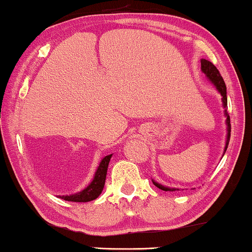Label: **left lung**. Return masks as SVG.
Segmentation results:
<instances>
[{
	"label": "left lung",
	"mask_w": 252,
	"mask_h": 252,
	"mask_svg": "<svg viewBox=\"0 0 252 252\" xmlns=\"http://www.w3.org/2000/svg\"><path fill=\"white\" fill-rule=\"evenodd\" d=\"M201 70H202L203 73L206 75V78H208L209 80L211 81L213 85H215V87L217 88V91L220 93V95L222 96L221 101H222L223 108H225L226 125H227V139H226L225 150H223V154H225L226 150H227V147H228L229 139H230V118H229L228 113H227V110H226V106H227V92H226L225 81H223L222 77H221V75H220L218 68H217L215 65H213L211 62L208 61V60H201ZM153 184L156 186L157 188H159V189H161V190H164V191H174L175 190V188L165 187V186H161L160 184H158V182L154 181V180H153Z\"/></svg>",
	"instance_id": "8db88e82"
}]
</instances>
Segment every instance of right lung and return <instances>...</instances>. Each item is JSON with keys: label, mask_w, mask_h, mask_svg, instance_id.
<instances>
[{"label": "right lung", "mask_w": 252, "mask_h": 252, "mask_svg": "<svg viewBox=\"0 0 252 252\" xmlns=\"http://www.w3.org/2000/svg\"><path fill=\"white\" fill-rule=\"evenodd\" d=\"M112 155H108L105 156L99 163L97 170L95 172L94 179L86 187L84 190L77 192V194L66 195V196H58V197L64 199V201H70V202H89L94 201L101 195V192L104 188L105 184V178H106V171H108L109 161L111 159Z\"/></svg>", "instance_id": "right-lung-1"}]
</instances>
